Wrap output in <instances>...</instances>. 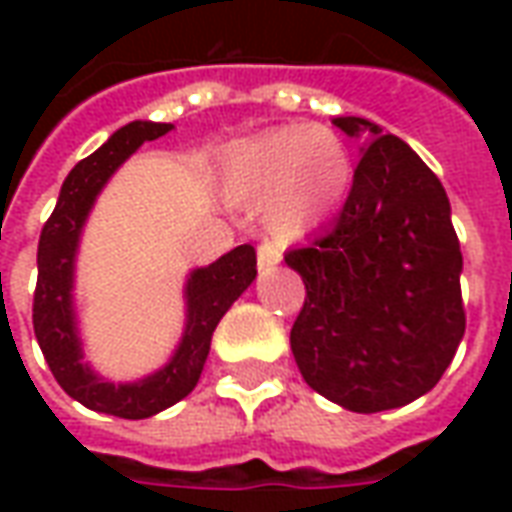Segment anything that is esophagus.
Returning a JSON list of instances; mask_svg holds the SVG:
<instances>
[{"label": "esophagus", "instance_id": "34e87169", "mask_svg": "<svg viewBox=\"0 0 512 512\" xmlns=\"http://www.w3.org/2000/svg\"><path fill=\"white\" fill-rule=\"evenodd\" d=\"M279 260H282V252H279L277 244H271V241H263V244L257 246V266H260V268L277 266Z\"/></svg>", "mask_w": 512, "mask_h": 512}]
</instances>
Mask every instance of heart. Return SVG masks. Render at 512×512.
<instances>
[{"instance_id": "obj_1", "label": "heart", "mask_w": 512, "mask_h": 512, "mask_svg": "<svg viewBox=\"0 0 512 512\" xmlns=\"http://www.w3.org/2000/svg\"><path fill=\"white\" fill-rule=\"evenodd\" d=\"M354 164L340 136L323 126H282L238 147L227 183L238 200L268 202V224L282 238L326 219L351 189Z\"/></svg>"}]
</instances>
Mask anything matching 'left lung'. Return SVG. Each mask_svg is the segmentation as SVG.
Here are the masks:
<instances>
[{"mask_svg": "<svg viewBox=\"0 0 512 512\" xmlns=\"http://www.w3.org/2000/svg\"><path fill=\"white\" fill-rule=\"evenodd\" d=\"M334 126L373 136L332 227L285 255L307 290L290 348L318 395L376 414L430 392L450 367L466 329L463 255L428 164L362 117Z\"/></svg>", "mask_w": 512, "mask_h": 512, "instance_id": "8db88e82", "label": "left lung"}]
</instances>
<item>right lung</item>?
<instances>
[{
    "label": "right lung",
    "instance_id": "add662e5",
    "mask_svg": "<svg viewBox=\"0 0 512 512\" xmlns=\"http://www.w3.org/2000/svg\"><path fill=\"white\" fill-rule=\"evenodd\" d=\"M172 123H128L112 139L82 158L65 178L60 200L43 224L38 244V285L32 301V326L51 376L82 406L104 411L112 417L145 419L164 408L175 406L197 386L202 365L211 351L216 323L230 310L257 274L255 246L241 244L233 252L219 257L208 268H197L189 279V323L180 340V348L164 370L136 384H106L82 365V348L73 323V255L79 233L93 208L98 191L104 189L109 175L126 161L142 142L164 136Z\"/></svg>",
    "mask_w": 512,
    "mask_h": 512
}]
</instances>
